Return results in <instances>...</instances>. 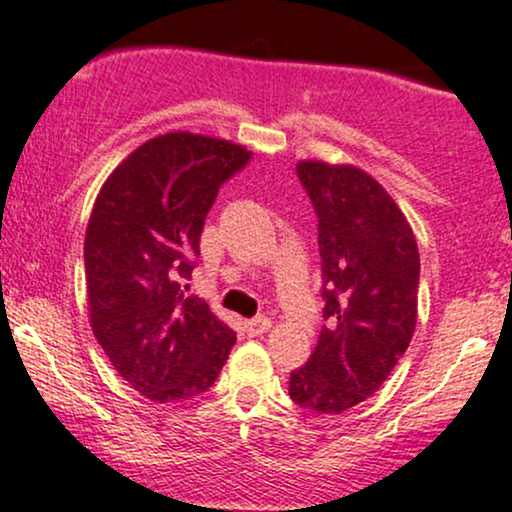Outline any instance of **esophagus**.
Instances as JSON below:
<instances>
[{
	"instance_id": "obj_1",
	"label": "esophagus",
	"mask_w": 512,
	"mask_h": 512,
	"mask_svg": "<svg viewBox=\"0 0 512 512\" xmlns=\"http://www.w3.org/2000/svg\"><path fill=\"white\" fill-rule=\"evenodd\" d=\"M269 327H272V320H269V317H255V320L245 322V332H248L250 337H260V334L269 332Z\"/></svg>"
}]
</instances>
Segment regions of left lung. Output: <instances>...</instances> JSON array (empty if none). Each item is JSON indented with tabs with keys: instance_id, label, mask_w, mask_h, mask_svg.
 I'll return each mask as SVG.
<instances>
[{
	"instance_id": "8db88e82",
	"label": "left lung",
	"mask_w": 512,
	"mask_h": 512,
	"mask_svg": "<svg viewBox=\"0 0 512 512\" xmlns=\"http://www.w3.org/2000/svg\"><path fill=\"white\" fill-rule=\"evenodd\" d=\"M296 170L320 219L327 327L291 373L289 395L317 414H342L378 392L414 337L419 245L395 199L363 168L305 158Z\"/></svg>"
}]
</instances>
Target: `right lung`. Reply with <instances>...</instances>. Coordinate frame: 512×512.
<instances>
[{
  "label": "right lung",
  "mask_w": 512,
  "mask_h": 512,
  "mask_svg": "<svg viewBox=\"0 0 512 512\" xmlns=\"http://www.w3.org/2000/svg\"><path fill=\"white\" fill-rule=\"evenodd\" d=\"M243 144L192 132L144 142L103 182L86 226L88 322L117 373L154 402L209 390L236 332L178 274L199 252L223 180L248 163Z\"/></svg>",
  "instance_id": "obj_1"
}]
</instances>
